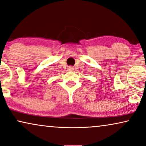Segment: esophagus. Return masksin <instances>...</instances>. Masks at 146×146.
<instances>
[{
    "label": "esophagus",
    "mask_w": 146,
    "mask_h": 146,
    "mask_svg": "<svg viewBox=\"0 0 146 146\" xmlns=\"http://www.w3.org/2000/svg\"><path fill=\"white\" fill-rule=\"evenodd\" d=\"M68 71H73V70H74V69H73V67H72V66H69V67H68Z\"/></svg>",
    "instance_id": "34e87169"
}]
</instances>
